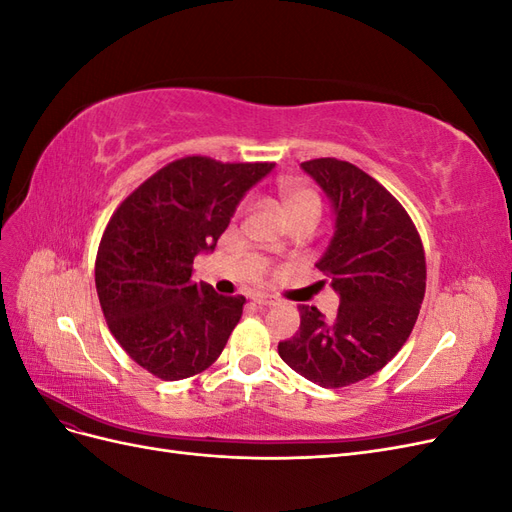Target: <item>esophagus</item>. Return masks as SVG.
Listing matches in <instances>:
<instances>
[{
  "mask_svg": "<svg viewBox=\"0 0 512 512\" xmlns=\"http://www.w3.org/2000/svg\"><path fill=\"white\" fill-rule=\"evenodd\" d=\"M252 301L256 305H262V307H271V305H277L280 301H277V297H273V294H267V292H256L252 294Z\"/></svg>",
  "mask_w": 512,
  "mask_h": 512,
  "instance_id": "esophagus-1",
  "label": "esophagus"
}]
</instances>
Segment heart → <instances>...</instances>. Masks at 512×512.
Wrapping results in <instances>:
<instances>
[{
  "instance_id": "1",
  "label": "heart",
  "mask_w": 512,
  "mask_h": 512,
  "mask_svg": "<svg viewBox=\"0 0 512 512\" xmlns=\"http://www.w3.org/2000/svg\"><path fill=\"white\" fill-rule=\"evenodd\" d=\"M280 203L290 222L299 218H320V198L305 185H284L280 188Z\"/></svg>"
}]
</instances>
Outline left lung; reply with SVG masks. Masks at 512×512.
<instances>
[{"label": "left lung", "instance_id": "1", "mask_svg": "<svg viewBox=\"0 0 512 512\" xmlns=\"http://www.w3.org/2000/svg\"><path fill=\"white\" fill-rule=\"evenodd\" d=\"M301 168L333 207L335 232L316 267L339 309L327 320L303 305L299 331L277 352L309 382L342 389L374 376L406 344L425 297V252L406 209L361 168L335 158Z\"/></svg>", "mask_w": 512, "mask_h": 512}]
</instances>
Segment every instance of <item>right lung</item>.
Wrapping results in <instances>:
<instances>
[{"label": "right lung", "instance_id": "right-lung-1", "mask_svg": "<svg viewBox=\"0 0 512 512\" xmlns=\"http://www.w3.org/2000/svg\"><path fill=\"white\" fill-rule=\"evenodd\" d=\"M275 164L181 158L123 200L96 258L108 329L132 359L162 380L205 371L222 354L245 297L192 282V262L215 250L243 196Z\"/></svg>", "mask_w": 512, "mask_h": 512}]
</instances>
